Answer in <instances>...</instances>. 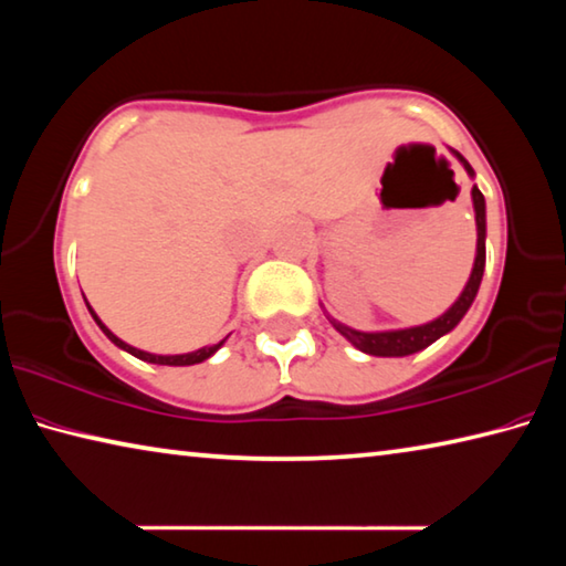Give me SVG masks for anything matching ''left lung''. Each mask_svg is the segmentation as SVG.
<instances>
[{
    "label": "left lung",
    "instance_id": "1",
    "mask_svg": "<svg viewBox=\"0 0 566 566\" xmlns=\"http://www.w3.org/2000/svg\"><path fill=\"white\" fill-rule=\"evenodd\" d=\"M454 157L462 161L467 175L474 177V169L469 167V161L454 151ZM472 205H474V222H476V256H474V266L472 274L464 284L462 294L457 296V302L449 306V310L427 324H419V327H407V329H387V332H359L352 329L347 324H342L339 319H334L332 314H327V319L332 322V327L337 329L344 339L352 342L354 347L364 354H371V357H407V354H415L427 349L429 344H434L439 337L452 332L459 322H462L464 314L472 306L474 296L479 292V284H482V274H484V262H486V205H484V195L472 187Z\"/></svg>",
    "mask_w": 566,
    "mask_h": 566
}]
</instances>
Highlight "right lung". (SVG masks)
Returning <instances> with one entry per match:
<instances>
[{"label": "right lung", "instance_id": "add662e5", "mask_svg": "<svg viewBox=\"0 0 566 566\" xmlns=\"http://www.w3.org/2000/svg\"><path fill=\"white\" fill-rule=\"evenodd\" d=\"M87 302V300H84ZM87 310H90V314H92V319L99 324V329L107 334V339L109 342H114L117 344L119 349H124V352H129L132 357H137V359H142V361H149V364H167V367H189V364H199V361H205V359H209L212 357V354L222 347V344L227 342V337L222 339V342H217V344H212V347H202V349H197V352H187V354H151V352H145V349H137V347H132V344H127V342H122L117 334H112L107 327H104V322L97 317V314H94V310L90 306V302H87Z\"/></svg>", "mask_w": 566, "mask_h": 566}]
</instances>
